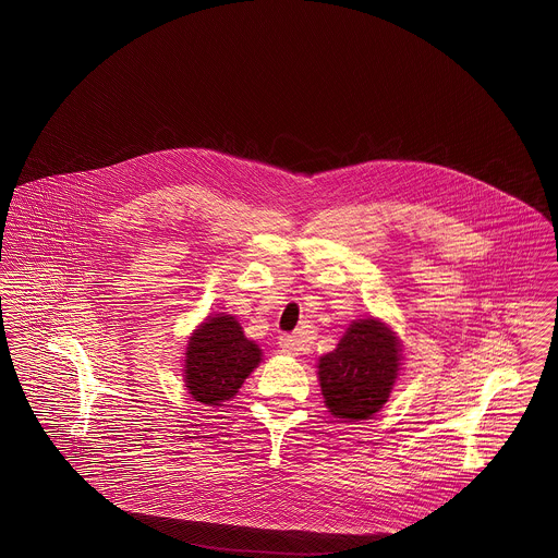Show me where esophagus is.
Returning <instances> with one entry per match:
<instances>
[{
	"label": "esophagus",
	"instance_id": "1",
	"mask_svg": "<svg viewBox=\"0 0 558 558\" xmlns=\"http://www.w3.org/2000/svg\"><path fill=\"white\" fill-rule=\"evenodd\" d=\"M278 347H280V351H282L284 355H301V351H303L301 341L294 339L292 335H282V337L278 339Z\"/></svg>",
	"mask_w": 558,
	"mask_h": 558
}]
</instances>
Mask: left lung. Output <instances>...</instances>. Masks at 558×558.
I'll return each instance as SVG.
<instances>
[{"label":"left lung","instance_id":"8db88e82","mask_svg":"<svg viewBox=\"0 0 558 558\" xmlns=\"http://www.w3.org/2000/svg\"><path fill=\"white\" fill-rule=\"evenodd\" d=\"M318 371L328 410L349 423L366 421L385 405L398 378V339L376 319L353 322L337 349L319 357Z\"/></svg>","mask_w":558,"mask_h":558}]
</instances>
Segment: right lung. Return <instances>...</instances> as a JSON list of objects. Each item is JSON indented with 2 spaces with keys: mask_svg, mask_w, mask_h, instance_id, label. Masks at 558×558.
Here are the masks:
<instances>
[{
  "mask_svg": "<svg viewBox=\"0 0 558 558\" xmlns=\"http://www.w3.org/2000/svg\"><path fill=\"white\" fill-rule=\"evenodd\" d=\"M262 360V349L248 341L232 316L209 318L190 337L186 387L190 396L221 405L239 393L240 385Z\"/></svg>",
  "mask_w": 558,
  "mask_h": 558,
  "instance_id": "obj_1",
  "label": "right lung"
}]
</instances>
